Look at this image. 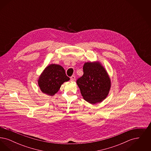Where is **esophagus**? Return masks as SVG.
Wrapping results in <instances>:
<instances>
[{
	"label": "esophagus",
	"instance_id": "1",
	"mask_svg": "<svg viewBox=\"0 0 151 151\" xmlns=\"http://www.w3.org/2000/svg\"><path fill=\"white\" fill-rule=\"evenodd\" d=\"M70 79H71V81H73L75 80V76H72L70 78Z\"/></svg>",
	"mask_w": 151,
	"mask_h": 151
}]
</instances>
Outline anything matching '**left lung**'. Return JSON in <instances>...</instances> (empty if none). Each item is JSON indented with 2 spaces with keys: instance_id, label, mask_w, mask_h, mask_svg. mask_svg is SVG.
<instances>
[{
  "instance_id": "8db88e82",
  "label": "left lung",
  "mask_w": 151,
  "mask_h": 151,
  "mask_svg": "<svg viewBox=\"0 0 151 151\" xmlns=\"http://www.w3.org/2000/svg\"><path fill=\"white\" fill-rule=\"evenodd\" d=\"M83 75L76 83L85 100L95 104L104 100L111 88V80L104 67L97 62H88L83 65Z\"/></svg>"
}]
</instances>
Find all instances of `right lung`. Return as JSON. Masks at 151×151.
<instances>
[{
  "label": "right lung",
  "mask_w": 151,
  "mask_h": 151,
  "mask_svg": "<svg viewBox=\"0 0 151 151\" xmlns=\"http://www.w3.org/2000/svg\"><path fill=\"white\" fill-rule=\"evenodd\" d=\"M70 80L65 69L61 65L51 64L43 70L38 79V84L43 93L52 96L57 93L61 86Z\"/></svg>",
  "instance_id": "1"
}]
</instances>
